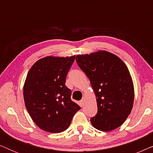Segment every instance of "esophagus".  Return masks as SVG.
Returning a JSON list of instances; mask_svg holds the SVG:
<instances>
[{"label":"esophagus","mask_w":153,"mask_h":153,"mask_svg":"<svg viewBox=\"0 0 153 153\" xmlns=\"http://www.w3.org/2000/svg\"><path fill=\"white\" fill-rule=\"evenodd\" d=\"M80 104L81 106H83V104H84V98H83V99H82L80 101Z\"/></svg>","instance_id":"34e87169"}]
</instances>
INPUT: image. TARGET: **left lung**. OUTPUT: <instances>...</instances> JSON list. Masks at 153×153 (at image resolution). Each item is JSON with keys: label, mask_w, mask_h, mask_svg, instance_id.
Returning <instances> with one entry per match:
<instances>
[{"label": "left lung", "mask_w": 153, "mask_h": 153, "mask_svg": "<svg viewBox=\"0 0 153 153\" xmlns=\"http://www.w3.org/2000/svg\"><path fill=\"white\" fill-rule=\"evenodd\" d=\"M95 95L97 114L91 119L95 128L109 131L123 124L132 109L134 88L124 62L115 54L100 50L76 57Z\"/></svg>", "instance_id": "obj_1"}]
</instances>
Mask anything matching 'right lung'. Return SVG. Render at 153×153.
<instances>
[{
  "instance_id": "add662e5",
  "label": "right lung",
  "mask_w": 153,
  "mask_h": 153,
  "mask_svg": "<svg viewBox=\"0 0 153 153\" xmlns=\"http://www.w3.org/2000/svg\"><path fill=\"white\" fill-rule=\"evenodd\" d=\"M74 59L75 56H49L35 62L28 71L24 85L25 105L34 123L44 131L66 130L81 108L71 100V91L65 85Z\"/></svg>"
}]
</instances>
